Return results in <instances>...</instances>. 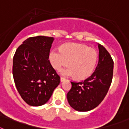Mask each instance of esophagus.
<instances>
[{
  "mask_svg": "<svg viewBox=\"0 0 129 129\" xmlns=\"http://www.w3.org/2000/svg\"><path fill=\"white\" fill-rule=\"evenodd\" d=\"M65 80H66V79H65L64 77H61V78H60V81H61V82H63V81H64Z\"/></svg>",
  "mask_w": 129,
  "mask_h": 129,
  "instance_id": "1",
  "label": "esophagus"
}]
</instances>
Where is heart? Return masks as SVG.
I'll use <instances>...</instances> for the list:
<instances>
[{"label": "heart", "mask_w": 129, "mask_h": 129, "mask_svg": "<svg viewBox=\"0 0 129 129\" xmlns=\"http://www.w3.org/2000/svg\"><path fill=\"white\" fill-rule=\"evenodd\" d=\"M49 59L52 67L60 70L63 67H69L61 72L66 77L75 76L76 79L88 77L93 72L98 59V53L93 48L77 43H66L59 50H52Z\"/></svg>", "instance_id": "1"}]
</instances>
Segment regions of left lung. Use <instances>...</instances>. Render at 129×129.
Masks as SVG:
<instances>
[{"label": "left lung", "instance_id": "1", "mask_svg": "<svg viewBox=\"0 0 129 129\" xmlns=\"http://www.w3.org/2000/svg\"><path fill=\"white\" fill-rule=\"evenodd\" d=\"M99 61L95 72L81 82H71L67 94L68 103L78 111H89L97 107L104 99L111 84L113 61L107 50L98 44Z\"/></svg>", "mask_w": 129, "mask_h": 129}]
</instances>
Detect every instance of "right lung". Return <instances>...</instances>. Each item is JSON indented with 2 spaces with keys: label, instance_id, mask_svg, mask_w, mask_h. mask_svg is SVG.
I'll list each match as a JSON object with an SVG mask.
<instances>
[{
  "label": "right lung",
  "instance_id": "add662e5",
  "mask_svg": "<svg viewBox=\"0 0 129 129\" xmlns=\"http://www.w3.org/2000/svg\"><path fill=\"white\" fill-rule=\"evenodd\" d=\"M54 40L44 36L29 38L14 55V81L21 97L31 106L48 102L60 83V77L48 59Z\"/></svg>",
  "mask_w": 129,
  "mask_h": 129
}]
</instances>
